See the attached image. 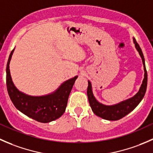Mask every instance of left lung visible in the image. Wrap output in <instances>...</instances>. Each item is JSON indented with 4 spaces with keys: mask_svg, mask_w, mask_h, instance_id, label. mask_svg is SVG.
<instances>
[{
    "mask_svg": "<svg viewBox=\"0 0 153 153\" xmlns=\"http://www.w3.org/2000/svg\"><path fill=\"white\" fill-rule=\"evenodd\" d=\"M133 43L135 44V49L139 53L141 56L142 63L143 65V70H144V78L142 81L140 89L138 92L135 94L132 98H128L125 101L118 103L113 105H105L99 101H97L95 97L94 96L92 92V84L89 81H88V87H87V96L89 99V105H90L92 110L94 113L98 117H101L103 119L108 120V121H117L121 118H124L127 114L132 112L137 106L139 104L141 100L143 99L146 90V86H147V72H146V67H145V60L143 57V52L141 49L140 48L138 43L136 42L135 38H133Z\"/></svg>",
    "mask_w": 153,
    "mask_h": 153,
    "instance_id": "1",
    "label": "left lung"
}]
</instances>
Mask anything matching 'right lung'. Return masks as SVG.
<instances>
[{
    "label": "right lung",
    "instance_id": "1",
    "mask_svg": "<svg viewBox=\"0 0 153 153\" xmlns=\"http://www.w3.org/2000/svg\"><path fill=\"white\" fill-rule=\"evenodd\" d=\"M14 50L11 52L7 65V86L12 102L22 113L38 122L49 123L59 118L65 112L69 95L78 75L64 81L56 90L47 95H27L18 90L11 77L10 64Z\"/></svg>",
    "mask_w": 153,
    "mask_h": 153
}]
</instances>
